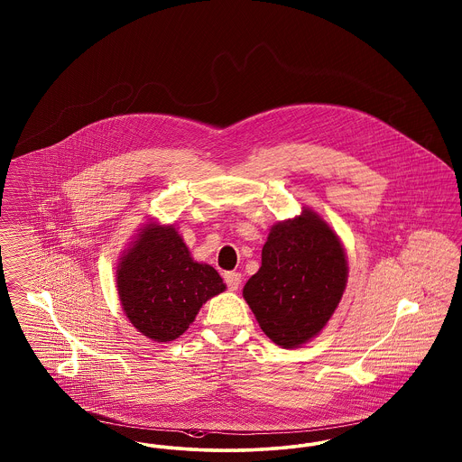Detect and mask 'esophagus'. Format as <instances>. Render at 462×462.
<instances>
[{"instance_id":"obj_1","label":"esophagus","mask_w":462,"mask_h":462,"mask_svg":"<svg viewBox=\"0 0 462 462\" xmlns=\"http://www.w3.org/2000/svg\"><path fill=\"white\" fill-rule=\"evenodd\" d=\"M223 280H225V283H226V287H228L230 291H237L240 282H242L240 273H237V272H228V273H225Z\"/></svg>"}]
</instances>
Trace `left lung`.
I'll return each instance as SVG.
<instances>
[{
  "label": "left lung",
  "instance_id": "obj_1",
  "mask_svg": "<svg viewBox=\"0 0 462 462\" xmlns=\"http://www.w3.org/2000/svg\"><path fill=\"white\" fill-rule=\"evenodd\" d=\"M347 282V259L332 228L316 213L278 223L261 253V268L244 299L277 346L299 347L323 330Z\"/></svg>",
  "mask_w": 462,
  "mask_h": 462
}]
</instances>
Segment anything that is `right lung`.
Instances as JSON below:
<instances>
[{"mask_svg": "<svg viewBox=\"0 0 462 462\" xmlns=\"http://www.w3.org/2000/svg\"><path fill=\"white\" fill-rule=\"evenodd\" d=\"M116 287L130 323L156 342L180 337L204 302L225 291L218 272L190 258L171 225L139 234L118 264Z\"/></svg>", "mask_w": 462, "mask_h": 462, "instance_id": "obj_1", "label": "right lung"}]
</instances>
